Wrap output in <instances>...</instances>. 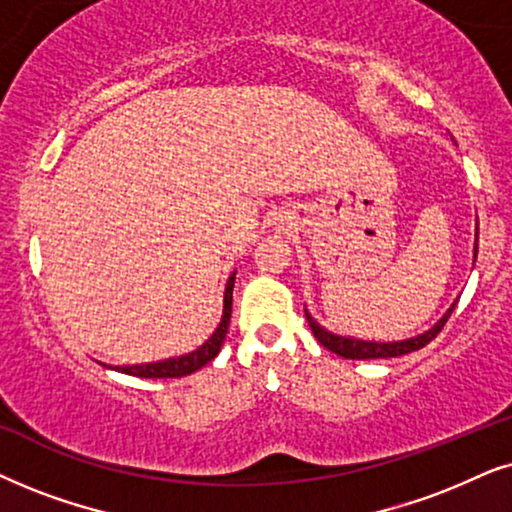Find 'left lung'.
<instances>
[{
  "label": "left lung",
  "instance_id": "left-lung-1",
  "mask_svg": "<svg viewBox=\"0 0 512 512\" xmlns=\"http://www.w3.org/2000/svg\"><path fill=\"white\" fill-rule=\"evenodd\" d=\"M478 260V229H475V248H473V264ZM456 302L449 306L445 311V316H442L438 323H435L431 330L421 332L417 337H410V339H403V342H367V339H356V337H342V335H335V332L325 330L323 325L316 323V318L311 316L309 311L304 309L306 313V320H309V327L311 332L316 335V339L320 344L325 346V349H330L332 353H337V356L342 358H351V360H370V358H398V356H405V353H412V351H419L424 349V346L431 342V339L438 337V332L445 327L447 318L452 316Z\"/></svg>",
  "mask_w": 512,
  "mask_h": 512
}]
</instances>
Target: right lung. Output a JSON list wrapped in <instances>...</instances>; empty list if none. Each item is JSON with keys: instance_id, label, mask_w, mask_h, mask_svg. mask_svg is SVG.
Wrapping results in <instances>:
<instances>
[{"instance_id": "add662e5", "label": "right lung", "mask_w": 512, "mask_h": 512, "mask_svg": "<svg viewBox=\"0 0 512 512\" xmlns=\"http://www.w3.org/2000/svg\"><path fill=\"white\" fill-rule=\"evenodd\" d=\"M234 281H236V271L229 276L227 288H224V306H222L220 325L215 327L213 335H210L206 342L199 346V349H194L192 353H185V356L156 360V363L114 365L112 370L131 374V377H142V379H173V377H187V374H192L196 370H201L203 365H208L210 360L220 353L224 337H227L229 320H231V295H234ZM105 367H109V365H105Z\"/></svg>"}]
</instances>
